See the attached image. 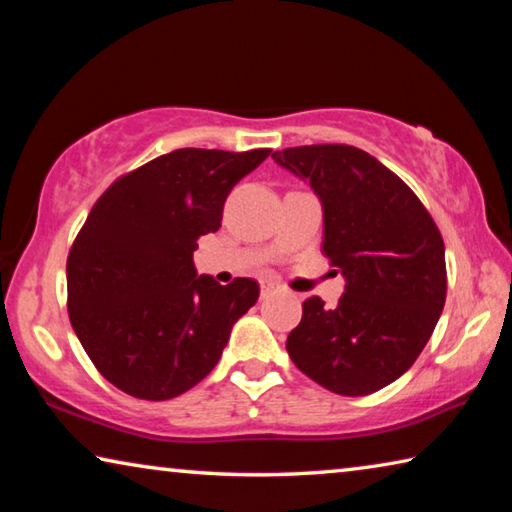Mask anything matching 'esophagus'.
I'll return each instance as SVG.
<instances>
[{
	"mask_svg": "<svg viewBox=\"0 0 512 512\" xmlns=\"http://www.w3.org/2000/svg\"><path fill=\"white\" fill-rule=\"evenodd\" d=\"M259 289H262V298H266L268 293H273L277 289V284L271 280H259Z\"/></svg>",
	"mask_w": 512,
	"mask_h": 512,
	"instance_id": "34e87169",
	"label": "esophagus"
}]
</instances>
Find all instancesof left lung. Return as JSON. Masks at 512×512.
<instances>
[{
	"label": "left lung",
	"mask_w": 512,
	"mask_h": 512,
	"mask_svg": "<svg viewBox=\"0 0 512 512\" xmlns=\"http://www.w3.org/2000/svg\"><path fill=\"white\" fill-rule=\"evenodd\" d=\"M323 203V253L341 268L334 309L311 296L291 329V361L327 391L357 397L393 384L413 366L447 296L445 244L411 187L348 144L275 151Z\"/></svg>",
	"instance_id": "obj_1"
}]
</instances>
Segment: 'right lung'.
Returning <instances> with one entry per match:
<instances>
[{
	"label": "right lung",
	"mask_w": 512,
	"mask_h": 512,
	"mask_svg": "<svg viewBox=\"0 0 512 512\" xmlns=\"http://www.w3.org/2000/svg\"><path fill=\"white\" fill-rule=\"evenodd\" d=\"M271 149H178L117 178L67 257V311L83 350L119 391L171 400L210 375L230 329L259 298L237 277L198 275V239Z\"/></svg>",
	"instance_id": "obj_1"
}]
</instances>
